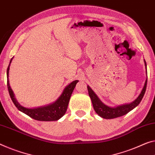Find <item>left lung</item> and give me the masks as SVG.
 Wrapping results in <instances>:
<instances>
[{
	"label": "left lung",
	"mask_w": 155,
	"mask_h": 155,
	"mask_svg": "<svg viewBox=\"0 0 155 155\" xmlns=\"http://www.w3.org/2000/svg\"><path fill=\"white\" fill-rule=\"evenodd\" d=\"M144 63L145 66H146L147 72V65L145 59ZM147 80V78H146L143 88L141 90V94L139 95V96L137 97V99H135L134 101L130 102V103L121 104V105L114 107H109L107 105H106V104H104L103 102L99 99V97L97 96V95L95 94V92L90 88L89 86H87L88 91H89V96L91 97L93 107H94L95 111H96L101 117L105 119H112L125 115L126 114L130 112L131 110H132V109H134L136 107L139 105V104L141 102L146 90Z\"/></svg>",
	"instance_id": "obj_1"
}]
</instances>
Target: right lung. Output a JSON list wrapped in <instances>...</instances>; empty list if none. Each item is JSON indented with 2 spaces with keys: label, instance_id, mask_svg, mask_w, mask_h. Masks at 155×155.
Instances as JSON below:
<instances>
[{
  "label": "right lung",
  "instance_id": "right-lung-1",
  "mask_svg": "<svg viewBox=\"0 0 155 155\" xmlns=\"http://www.w3.org/2000/svg\"><path fill=\"white\" fill-rule=\"evenodd\" d=\"M13 58L9 61L8 70H7V78H8V89L9 96L14 105L21 112L25 114L33 119L40 121H54L61 118L65 114L67 110L68 104L70 101L71 94L74 90L75 85L78 82V80H75L70 83L64 88L62 93L58 99L53 103L48 105L39 107L35 108H26L18 103L14 96V92L12 90L9 83V66Z\"/></svg>",
  "mask_w": 155,
  "mask_h": 155
}]
</instances>
